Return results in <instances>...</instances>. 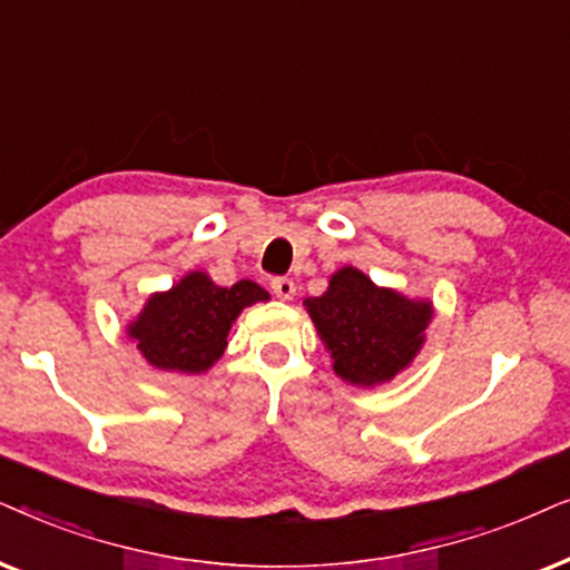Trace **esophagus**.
Returning <instances> with one entry per match:
<instances>
[{
	"mask_svg": "<svg viewBox=\"0 0 570 570\" xmlns=\"http://www.w3.org/2000/svg\"><path fill=\"white\" fill-rule=\"evenodd\" d=\"M271 289L278 299H292L294 294H297V284H294V281L286 278V276H276L271 281Z\"/></svg>",
	"mask_w": 570,
	"mask_h": 570,
	"instance_id": "1",
	"label": "esophagus"
}]
</instances>
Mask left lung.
<instances>
[{"label": "left lung", "mask_w": 570, "mask_h": 570, "mask_svg": "<svg viewBox=\"0 0 570 570\" xmlns=\"http://www.w3.org/2000/svg\"><path fill=\"white\" fill-rule=\"evenodd\" d=\"M307 313L331 348L336 375L354 385L391 381L422 348L432 307L391 289H377L364 273L341 268Z\"/></svg>", "instance_id": "8db88e82"}]
</instances>
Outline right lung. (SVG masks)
Returning <instances> with one entry per match:
<instances>
[{
  "mask_svg": "<svg viewBox=\"0 0 570 570\" xmlns=\"http://www.w3.org/2000/svg\"><path fill=\"white\" fill-rule=\"evenodd\" d=\"M261 299H268V292L249 278L216 286L206 273H189L171 292L148 299L130 325V336L154 367L206 373L224 354L226 336L242 307Z\"/></svg>",
  "mask_w": 570,
  "mask_h": 570,
  "instance_id": "add662e5",
  "label": "right lung"
}]
</instances>
